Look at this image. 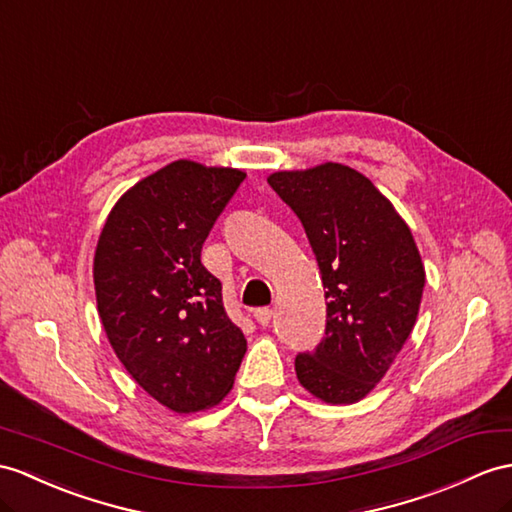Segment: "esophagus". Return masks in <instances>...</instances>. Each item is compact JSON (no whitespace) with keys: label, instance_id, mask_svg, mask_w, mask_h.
<instances>
[{"label":"esophagus","instance_id":"esophagus-1","mask_svg":"<svg viewBox=\"0 0 512 512\" xmlns=\"http://www.w3.org/2000/svg\"><path fill=\"white\" fill-rule=\"evenodd\" d=\"M254 319L265 328V326H269L271 319H273V310L271 308H258V310H254Z\"/></svg>","mask_w":512,"mask_h":512}]
</instances>
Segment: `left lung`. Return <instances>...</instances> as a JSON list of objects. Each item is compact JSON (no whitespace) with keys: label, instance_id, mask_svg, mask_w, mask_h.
<instances>
[{"label":"left lung","instance_id":"8db88e82","mask_svg":"<svg viewBox=\"0 0 512 512\" xmlns=\"http://www.w3.org/2000/svg\"><path fill=\"white\" fill-rule=\"evenodd\" d=\"M302 221L326 289V334L295 373L328 404L373 391L415 328L426 271L406 221L369 178L339 162L267 178Z\"/></svg>","mask_w":512,"mask_h":512}]
</instances>
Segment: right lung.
Returning <instances> with one entry per match:
<instances>
[{
    "label": "right lung",
    "mask_w": 512,
    "mask_h": 512,
    "mask_svg": "<svg viewBox=\"0 0 512 512\" xmlns=\"http://www.w3.org/2000/svg\"><path fill=\"white\" fill-rule=\"evenodd\" d=\"M245 180L176 160L119 197L99 234L93 280L102 326L136 384L173 413L219 404L247 341L223 308L202 245Z\"/></svg>",
    "instance_id": "right-lung-1"
}]
</instances>
